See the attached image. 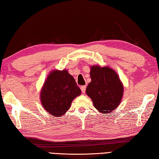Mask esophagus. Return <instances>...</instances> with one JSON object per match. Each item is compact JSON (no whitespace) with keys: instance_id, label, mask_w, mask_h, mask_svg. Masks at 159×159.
Masks as SVG:
<instances>
[{"instance_id":"1","label":"esophagus","mask_w":159,"mask_h":159,"mask_svg":"<svg viewBox=\"0 0 159 159\" xmlns=\"http://www.w3.org/2000/svg\"><path fill=\"white\" fill-rule=\"evenodd\" d=\"M80 89L82 91V93H85V90H86V86L85 85H83L80 87Z\"/></svg>"}]
</instances>
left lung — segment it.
Returning <instances> with one entry per match:
<instances>
[{"label":"left lung","instance_id":"obj_1","mask_svg":"<svg viewBox=\"0 0 159 159\" xmlns=\"http://www.w3.org/2000/svg\"><path fill=\"white\" fill-rule=\"evenodd\" d=\"M90 67L92 81L87 85V95L100 113H111L119 106L122 98V83L116 71L109 67L93 66Z\"/></svg>","mask_w":159,"mask_h":159}]
</instances>
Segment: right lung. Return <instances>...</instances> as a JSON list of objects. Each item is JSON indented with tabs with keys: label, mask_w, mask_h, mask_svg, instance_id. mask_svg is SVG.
Returning <instances> with one entry per match:
<instances>
[{
	"label": "right lung",
	"mask_w": 159,
	"mask_h": 159,
	"mask_svg": "<svg viewBox=\"0 0 159 159\" xmlns=\"http://www.w3.org/2000/svg\"><path fill=\"white\" fill-rule=\"evenodd\" d=\"M81 93L73 76L63 70L49 74L40 92L45 111L55 117H61L70 109L72 100Z\"/></svg>",
	"instance_id": "add662e5"
}]
</instances>
